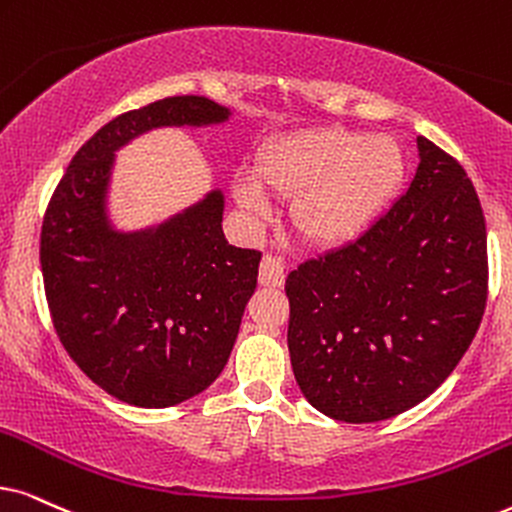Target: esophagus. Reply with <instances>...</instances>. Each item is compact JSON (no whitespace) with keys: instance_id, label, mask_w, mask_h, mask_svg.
Returning a JSON list of instances; mask_svg holds the SVG:
<instances>
[{"instance_id":"obj_1","label":"esophagus","mask_w":512,"mask_h":512,"mask_svg":"<svg viewBox=\"0 0 512 512\" xmlns=\"http://www.w3.org/2000/svg\"><path fill=\"white\" fill-rule=\"evenodd\" d=\"M286 281V271H283V260L274 255H264L260 264V283L267 288H281Z\"/></svg>"}]
</instances>
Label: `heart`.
<instances>
[{"label": "heart", "instance_id": "obj_1", "mask_svg": "<svg viewBox=\"0 0 512 512\" xmlns=\"http://www.w3.org/2000/svg\"><path fill=\"white\" fill-rule=\"evenodd\" d=\"M255 177L264 189L297 196L293 226L316 248H345L385 215L406 179V155L387 134L345 127H312L274 139L257 155ZM243 210L264 212L267 198L252 181H236Z\"/></svg>", "mask_w": 512, "mask_h": 512}]
</instances>
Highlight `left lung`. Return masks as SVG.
Returning <instances> with one entry per match:
<instances>
[{"label": "left lung", "instance_id": "8db88e82", "mask_svg": "<svg viewBox=\"0 0 512 512\" xmlns=\"http://www.w3.org/2000/svg\"><path fill=\"white\" fill-rule=\"evenodd\" d=\"M409 189L359 241L290 271L288 349L323 416L375 423L449 378L487 304L480 198L451 155L418 137Z\"/></svg>", "mask_w": 512, "mask_h": 512}]
</instances>
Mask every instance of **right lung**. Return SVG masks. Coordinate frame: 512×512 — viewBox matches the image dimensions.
Here are the masks:
<instances>
[{
	"instance_id": "right-lung-1",
	"label": "right lung",
	"mask_w": 512,
	"mask_h": 512,
	"mask_svg": "<svg viewBox=\"0 0 512 512\" xmlns=\"http://www.w3.org/2000/svg\"><path fill=\"white\" fill-rule=\"evenodd\" d=\"M229 118L205 96L122 113L75 153L49 200L40 262L51 321L82 373L125 404L165 409L215 383L262 252L226 241L219 189L163 222L118 229L108 210L115 153L153 129Z\"/></svg>"
}]
</instances>
